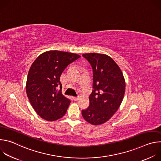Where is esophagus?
Masks as SVG:
<instances>
[{
    "label": "esophagus",
    "mask_w": 161,
    "mask_h": 161,
    "mask_svg": "<svg viewBox=\"0 0 161 161\" xmlns=\"http://www.w3.org/2000/svg\"><path fill=\"white\" fill-rule=\"evenodd\" d=\"M79 98H80V97H73V99H74V101H78V100L79 99Z\"/></svg>",
    "instance_id": "34e87169"
}]
</instances>
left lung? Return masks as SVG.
I'll use <instances>...</instances> for the list:
<instances>
[{
  "label": "left lung",
  "instance_id": "8db88e82",
  "mask_svg": "<svg viewBox=\"0 0 161 161\" xmlns=\"http://www.w3.org/2000/svg\"><path fill=\"white\" fill-rule=\"evenodd\" d=\"M82 56L93 69V90L90 105L82 110L84 119L98 125L107 122L119 108L124 99L125 82L119 66L105 54L91 53Z\"/></svg>",
  "mask_w": 161,
  "mask_h": 161
}]
</instances>
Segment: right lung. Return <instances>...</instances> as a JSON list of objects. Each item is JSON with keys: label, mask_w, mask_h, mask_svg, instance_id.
I'll use <instances>...</instances> for the list:
<instances>
[{"label": "right lung", "mask_w": 161, "mask_h": 161, "mask_svg": "<svg viewBox=\"0 0 161 161\" xmlns=\"http://www.w3.org/2000/svg\"><path fill=\"white\" fill-rule=\"evenodd\" d=\"M80 57L76 53L52 50L41 54L32 63L26 92L34 109L42 119L55 121L65 114L71 101L62 94L60 76L69 64Z\"/></svg>", "instance_id": "obj_1"}]
</instances>
